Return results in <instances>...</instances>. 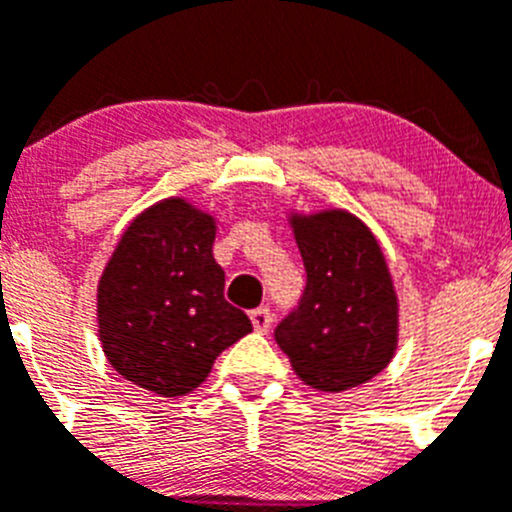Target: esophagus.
Listing matches in <instances>:
<instances>
[{
	"label": "esophagus",
	"mask_w": 512,
	"mask_h": 512,
	"mask_svg": "<svg viewBox=\"0 0 512 512\" xmlns=\"http://www.w3.org/2000/svg\"><path fill=\"white\" fill-rule=\"evenodd\" d=\"M250 320H252V327H255L257 332H267V330H270V325H272L270 307H257V310H252Z\"/></svg>",
	"instance_id": "1"
}]
</instances>
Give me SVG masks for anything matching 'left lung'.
Returning a JSON list of instances; mask_svg holds the SVG:
<instances>
[{"instance_id": "8db88e82", "label": "left lung", "mask_w": 512, "mask_h": 512, "mask_svg": "<svg viewBox=\"0 0 512 512\" xmlns=\"http://www.w3.org/2000/svg\"><path fill=\"white\" fill-rule=\"evenodd\" d=\"M307 285L275 340L307 385L340 393L388 365L398 342V297L372 232L350 212L292 217Z\"/></svg>"}]
</instances>
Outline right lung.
<instances>
[{
	"label": "right lung",
	"mask_w": 512,
	"mask_h": 512,
	"mask_svg": "<svg viewBox=\"0 0 512 512\" xmlns=\"http://www.w3.org/2000/svg\"><path fill=\"white\" fill-rule=\"evenodd\" d=\"M212 242L215 220L185 200L157 202L127 227L97 290L104 355L124 380L185 395L252 332L250 317L225 300Z\"/></svg>",
	"instance_id": "obj_1"
}]
</instances>
